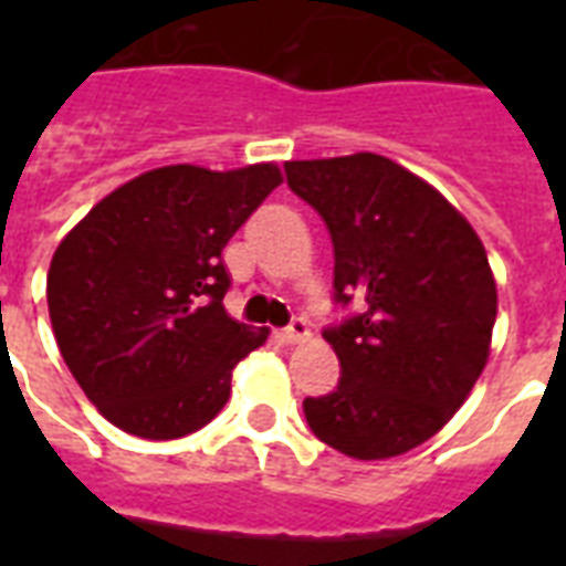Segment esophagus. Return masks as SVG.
<instances>
[{
  "label": "esophagus",
  "mask_w": 566,
  "mask_h": 566,
  "mask_svg": "<svg viewBox=\"0 0 566 566\" xmlns=\"http://www.w3.org/2000/svg\"><path fill=\"white\" fill-rule=\"evenodd\" d=\"M311 332H308V323H305V317H293L291 326H284L282 332H279V340L282 344H300V340H305Z\"/></svg>",
  "instance_id": "34e87169"
}]
</instances>
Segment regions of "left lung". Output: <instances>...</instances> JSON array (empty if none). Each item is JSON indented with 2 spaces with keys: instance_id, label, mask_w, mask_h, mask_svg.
Instances as JSON below:
<instances>
[{
  "instance_id": "8db88e82",
  "label": "left lung",
  "mask_w": 566,
  "mask_h": 566,
  "mask_svg": "<svg viewBox=\"0 0 566 566\" xmlns=\"http://www.w3.org/2000/svg\"><path fill=\"white\" fill-rule=\"evenodd\" d=\"M287 185L335 247L323 332L340 358L332 394L308 396L323 443L361 461L402 455L464 405L491 353L496 282L473 226L413 172L373 153L287 161Z\"/></svg>"
}]
</instances>
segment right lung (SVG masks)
I'll return each mask as SVG.
<instances>
[{
  "mask_svg": "<svg viewBox=\"0 0 566 566\" xmlns=\"http://www.w3.org/2000/svg\"><path fill=\"white\" fill-rule=\"evenodd\" d=\"M279 185L275 164L161 167L105 196L61 240L46 279L52 332L117 429L172 440L220 413L231 370L266 340L222 308V249Z\"/></svg>",
  "mask_w": 566,
  "mask_h": 566,
  "instance_id": "add662e5",
  "label": "right lung"
}]
</instances>
